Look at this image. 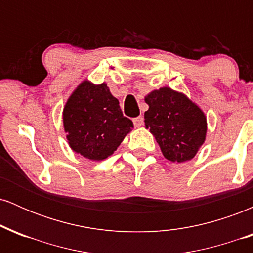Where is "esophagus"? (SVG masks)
<instances>
[{
	"instance_id": "esophagus-1",
	"label": "esophagus",
	"mask_w": 253,
	"mask_h": 253,
	"mask_svg": "<svg viewBox=\"0 0 253 253\" xmlns=\"http://www.w3.org/2000/svg\"><path fill=\"white\" fill-rule=\"evenodd\" d=\"M133 123H134V125L136 127H140V126H143L144 125V117H138V118H134L133 119Z\"/></svg>"
}]
</instances>
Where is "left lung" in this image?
I'll return each instance as SVG.
<instances>
[{"instance_id": "left-lung-1", "label": "left lung", "mask_w": 253, "mask_h": 253, "mask_svg": "<svg viewBox=\"0 0 253 253\" xmlns=\"http://www.w3.org/2000/svg\"><path fill=\"white\" fill-rule=\"evenodd\" d=\"M145 127L150 129L168 161L183 163L193 159L207 134V118L183 92L163 86L145 96Z\"/></svg>"}]
</instances>
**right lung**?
<instances>
[{"instance_id":"1","label":"right lung","mask_w":253,"mask_h":253,"mask_svg":"<svg viewBox=\"0 0 253 253\" xmlns=\"http://www.w3.org/2000/svg\"><path fill=\"white\" fill-rule=\"evenodd\" d=\"M63 125L71 150L90 161L112 156L133 128L107 84L88 80L78 84L66 101Z\"/></svg>"}]
</instances>
